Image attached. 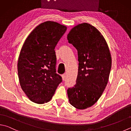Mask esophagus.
I'll return each instance as SVG.
<instances>
[{"mask_svg":"<svg viewBox=\"0 0 131 131\" xmlns=\"http://www.w3.org/2000/svg\"><path fill=\"white\" fill-rule=\"evenodd\" d=\"M66 73H64V74H63V75H62V79H63V80H64L66 79Z\"/></svg>","mask_w":131,"mask_h":131,"instance_id":"esophagus-1","label":"esophagus"}]
</instances>
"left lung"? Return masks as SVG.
Wrapping results in <instances>:
<instances>
[{"label":"left lung","mask_w":131,"mask_h":131,"mask_svg":"<svg viewBox=\"0 0 131 131\" xmlns=\"http://www.w3.org/2000/svg\"><path fill=\"white\" fill-rule=\"evenodd\" d=\"M68 43L78 50L76 84L67 90L70 104L84 110L97 102L109 79L111 55L104 36L95 27L84 23L75 26L67 35Z\"/></svg>","instance_id":"obj_1"}]
</instances>
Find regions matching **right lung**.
<instances>
[{"instance_id":"add662e5","label":"right lung","mask_w":131,"mask_h":131,"mask_svg":"<svg viewBox=\"0 0 131 131\" xmlns=\"http://www.w3.org/2000/svg\"><path fill=\"white\" fill-rule=\"evenodd\" d=\"M67 27L47 21L35 27L26 39L20 52L18 73L22 90L32 102L50 101L62 79L56 73L55 48Z\"/></svg>"}]
</instances>
